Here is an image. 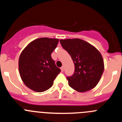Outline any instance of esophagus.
<instances>
[{
	"mask_svg": "<svg viewBox=\"0 0 122 122\" xmlns=\"http://www.w3.org/2000/svg\"><path fill=\"white\" fill-rule=\"evenodd\" d=\"M60 70H61V71H62V72H63V70H64V68H63V66H62V67L60 68Z\"/></svg>",
	"mask_w": 122,
	"mask_h": 122,
	"instance_id": "esophagus-1",
	"label": "esophagus"
}]
</instances>
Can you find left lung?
Wrapping results in <instances>:
<instances>
[{"label": "left lung", "mask_w": 122, "mask_h": 122, "mask_svg": "<svg viewBox=\"0 0 122 122\" xmlns=\"http://www.w3.org/2000/svg\"><path fill=\"white\" fill-rule=\"evenodd\" d=\"M60 42L74 64V74L66 77L69 86L79 92L93 89L100 81L104 69V60L100 51L79 38L60 40Z\"/></svg>", "instance_id": "obj_1"}]
</instances>
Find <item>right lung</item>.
Wrapping results in <instances>:
<instances>
[{"label":"right lung","instance_id":"1","mask_svg":"<svg viewBox=\"0 0 122 122\" xmlns=\"http://www.w3.org/2000/svg\"><path fill=\"white\" fill-rule=\"evenodd\" d=\"M59 41L57 38H37L31 41L20 54L19 74L24 84L31 90L36 92L47 90L61 71L51 57Z\"/></svg>","mask_w":122,"mask_h":122}]
</instances>
